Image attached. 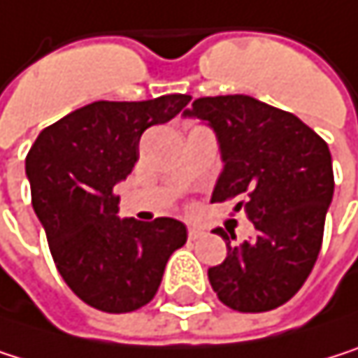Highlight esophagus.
<instances>
[{
	"label": "esophagus",
	"instance_id": "obj_1",
	"mask_svg": "<svg viewBox=\"0 0 358 358\" xmlns=\"http://www.w3.org/2000/svg\"><path fill=\"white\" fill-rule=\"evenodd\" d=\"M203 233H201V229H197V227H189V239L191 241H195V239H199Z\"/></svg>",
	"mask_w": 358,
	"mask_h": 358
}]
</instances>
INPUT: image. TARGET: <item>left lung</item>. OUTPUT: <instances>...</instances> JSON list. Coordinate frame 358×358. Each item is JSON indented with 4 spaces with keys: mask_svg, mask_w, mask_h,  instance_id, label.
<instances>
[{
    "mask_svg": "<svg viewBox=\"0 0 358 358\" xmlns=\"http://www.w3.org/2000/svg\"><path fill=\"white\" fill-rule=\"evenodd\" d=\"M185 117L208 121L220 142L224 169L212 201L239 199L254 222V237L231 243L227 258L208 271L220 302L239 313H266L308 279L323 243L334 197V167L327 142L296 115L252 96H206Z\"/></svg>",
    "mask_w": 358,
    "mask_h": 358,
    "instance_id": "1",
    "label": "left lung"
}]
</instances>
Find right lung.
Here are the masks:
<instances>
[{"label":"right lung","instance_id":"1","mask_svg":"<svg viewBox=\"0 0 358 358\" xmlns=\"http://www.w3.org/2000/svg\"><path fill=\"white\" fill-rule=\"evenodd\" d=\"M189 102L187 94L98 100L48 125L27 155L31 201L54 264L92 308L119 315L148 304L169 256L187 243L180 220L117 218L113 189L134 169L144 129L173 119Z\"/></svg>","mask_w":358,"mask_h":358}]
</instances>
